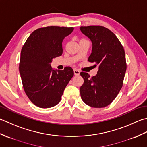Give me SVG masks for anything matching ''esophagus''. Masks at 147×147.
<instances>
[{
	"label": "esophagus",
	"mask_w": 147,
	"mask_h": 147,
	"mask_svg": "<svg viewBox=\"0 0 147 147\" xmlns=\"http://www.w3.org/2000/svg\"><path fill=\"white\" fill-rule=\"evenodd\" d=\"M74 75L75 76H79V74H80V71L79 70H76V69H75L74 70Z\"/></svg>",
	"instance_id": "1"
}]
</instances>
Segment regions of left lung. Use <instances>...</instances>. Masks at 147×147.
I'll list each match as a JSON object with an SVG mask.
<instances>
[{
	"instance_id": "1",
	"label": "left lung",
	"mask_w": 147,
	"mask_h": 147,
	"mask_svg": "<svg viewBox=\"0 0 147 147\" xmlns=\"http://www.w3.org/2000/svg\"><path fill=\"white\" fill-rule=\"evenodd\" d=\"M80 30L92 44L88 61L98 66L95 76L80 72L84 79L80 96L89 106L105 107L117 97L123 85L127 68L124 47L116 35L104 26H81Z\"/></svg>"
}]
</instances>
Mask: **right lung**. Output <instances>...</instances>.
Listing matches in <instances>:
<instances>
[{
    "label": "right lung",
    "mask_w": 147,
    "mask_h": 147,
    "mask_svg": "<svg viewBox=\"0 0 147 147\" xmlns=\"http://www.w3.org/2000/svg\"><path fill=\"white\" fill-rule=\"evenodd\" d=\"M73 30V27L55 26L38 28L23 45L19 70L24 91L35 105L42 109L56 105L74 76L70 67L63 70L51 67L53 59L62 55L63 40Z\"/></svg>",
    "instance_id": "obj_1"
}]
</instances>
